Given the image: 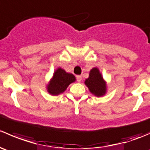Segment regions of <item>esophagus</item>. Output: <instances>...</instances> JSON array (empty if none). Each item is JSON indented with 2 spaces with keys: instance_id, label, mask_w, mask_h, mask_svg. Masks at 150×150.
I'll return each instance as SVG.
<instances>
[{
  "instance_id": "1",
  "label": "esophagus",
  "mask_w": 150,
  "mask_h": 150,
  "mask_svg": "<svg viewBox=\"0 0 150 150\" xmlns=\"http://www.w3.org/2000/svg\"><path fill=\"white\" fill-rule=\"evenodd\" d=\"M76 78H77V81H78V82H81V81H82V77H81V75H77Z\"/></svg>"
}]
</instances>
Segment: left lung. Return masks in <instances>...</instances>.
<instances>
[{
	"instance_id": "8db88e82",
	"label": "left lung",
	"mask_w": 150,
	"mask_h": 150,
	"mask_svg": "<svg viewBox=\"0 0 150 150\" xmlns=\"http://www.w3.org/2000/svg\"><path fill=\"white\" fill-rule=\"evenodd\" d=\"M85 84L95 96H101L105 93L106 83L97 68H93L91 70L89 78L86 80Z\"/></svg>"
}]
</instances>
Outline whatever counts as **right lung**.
I'll return each mask as SVG.
<instances>
[{
	"instance_id": "obj_1",
	"label": "right lung",
	"mask_w": 150,
	"mask_h": 150,
	"mask_svg": "<svg viewBox=\"0 0 150 150\" xmlns=\"http://www.w3.org/2000/svg\"><path fill=\"white\" fill-rule=\"evenodd\" d=\"M75 81L72 74L67 73L64 69L58 68L54 72L52 80L48 86V91L52 95L63 93L69 84Z\"/></svg>"
}]
</instances>
